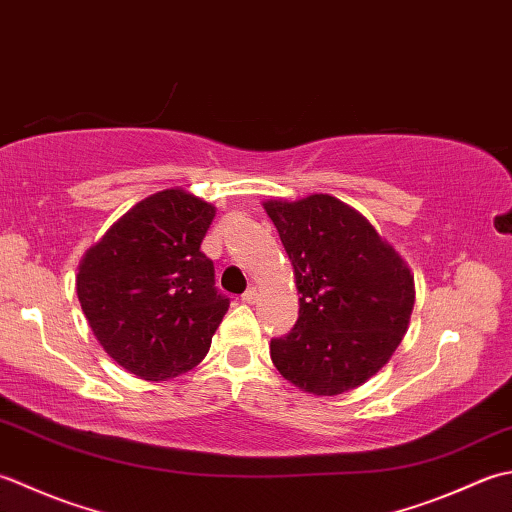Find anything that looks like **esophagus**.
<instances>
[{"mask_svg":"<svg viewBox=\"0 0 512 512\" xmlns=\"http://www.w3.org/2000/svg\"><path fill=\"white\" fill-rule=\"evenodd\" d=\"M256 298H258V294H256V289L252 287V289H247L245 294L241 296V300L245 302V305H252V302H256Z\"/></svg>","mask_w":512,"mask_h":512,"instance_id":"34e87169","label":"esophagus"}]
</instances>
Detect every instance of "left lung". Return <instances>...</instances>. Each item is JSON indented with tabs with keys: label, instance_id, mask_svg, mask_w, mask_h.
<instances>
[{
	"label": "left lung",
	"instance_id": "left-lung-1",
	"mask_svg": "<svg viewBox=\"0 0 512 512\" xmlns=\"http://www.w3.org/2000/svg\"><path fill=\"white\" fill-rule=\"evenodd\" d=\"M263 207L300 294L296 327L271 340V362L311 395L360 387L391 360L409 329V265L367 218L331 194L267 198Z\"/></svg>",
	"mask_w": 512,
	"mask_h": 512
}]
</instances>
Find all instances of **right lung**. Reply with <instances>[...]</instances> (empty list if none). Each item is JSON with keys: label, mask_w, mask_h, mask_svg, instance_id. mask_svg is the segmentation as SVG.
Instances as JSON below:
<instances>
[{"label": "right lung", "mask_w": 512, "mask_h": 512, "mask_svg": "<svg viewBox=\"0 0 512 512\" xmlns=\"http://www.w3.org/2000/svg\"><path fill=\"white\" fill-rule=\"evenodd\" d=\"M216 207L183 187L143 198L83 254L77 296L108 356L150 382L187 373L210 351L229 300L201 243Z\"/></svg>", "instance_id": "right-lung-1"}]
</instances>
